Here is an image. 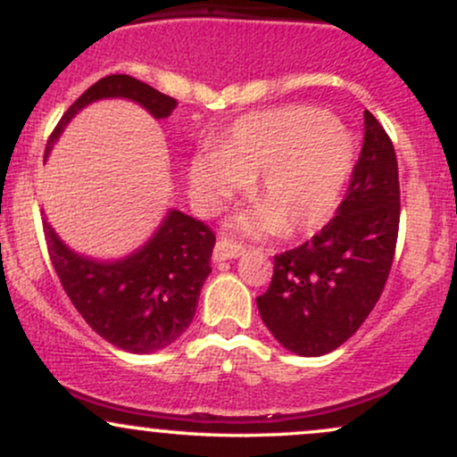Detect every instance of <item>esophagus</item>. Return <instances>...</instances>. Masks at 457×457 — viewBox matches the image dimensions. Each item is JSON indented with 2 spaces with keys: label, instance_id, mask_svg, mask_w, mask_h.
<instances>
[{
  "label": "esophagus",
  "instance_id": "1",
  "mask_svg": "<svg viewBox=\"0 0 457 457\" xmlns=\"http://www.w3.org/2000/svg\"><path fill=\"white\" fill-rule=\"evenodd\" d=\"M243 253H245L243 246L236 245L234 240H217V245H214V251H212V260L214 262L234 260V258H240Z\"/></svg>",
  "mask_w": 457,
  "mask_h": 457
}]
</instances>
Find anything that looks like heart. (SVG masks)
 Wrapping results in <instances>:
<instances>
[{
	"instance_id": "obj_1",
	"label": "heart",
	"mask_w": 457,
	"mask_h": 457,
	"mask_svg": "<svg viewBox=\"0 0 457 457\" xmlns=\"http://www.w3.org/2000/svg\"><path fill=\"white\" fill-rule=\"evenodd\" d=\"M353 165V139L330 115L283 107L240 118L212 154L188 161L187 174L204 211H217L246 185L258 206L236 219L245 234L298 236L327 223Z\"/></svg>"
}]
</instances>
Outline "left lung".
<instances>
[{"mask_svg": "<svg viewBox=\"0 0 457 457\" xmlns=\"http://www.w3.org/2000/svg\"><path fill=\"white\" fill-rule=\"evenodd\" d=\"M400 229L393 141L365 112V137L337 212L307 243L275 255L258 301L266 328L301 356L333 353L359 330L389 277Z\"/></svg>", "mask_w": 457, "mask_h": 457, "instance_id": "left-lung-1", "label": "left lung"}]
</instances>
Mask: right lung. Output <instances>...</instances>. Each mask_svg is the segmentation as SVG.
Here are the masks:
<instances>
[{
    "label": "right lung",
    "mask_w": 457,
    "mask_h": 457,
    "mask_svg": "<svg viewBox=\"0 0 457 457\" xmlns=\"http://www.w3.org/2000/svg\"><path fill=\"white\" fill-rule=\"evenodd\" d=\"M101 98H127L156 120L167 118L176 101L129 75H109L87 87L62 115L49 141V154L62 130L83 107ZM51 264L71 303L109 344L135 354L167 348L188 328L204 281L211 275L214 234L208 225L170 211L156 234L135 253L115 262L79 255L43 221Z\"/></svg>",
    "instance_id": "add662e5"
}]
</instances>
